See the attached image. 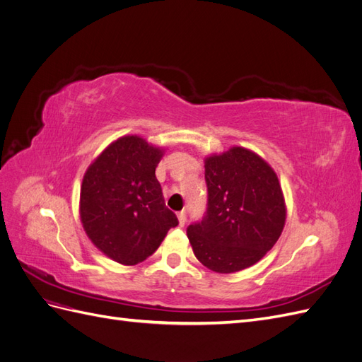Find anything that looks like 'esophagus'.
I'll use <instances>...</instances> for the list:
<instances>
[{
  "mask_svg": "<svg viewBox=\"0 0 362 362\" xmlns=\"http://www.w3.org/2000/svg\"><path fill=\"white\" fill-rule=\"evenodd\" d=\"M178 221H180V225H181V226H184L185 222H187V213H185V210H182V211L178 213Z\"/></svg>",
  "mask_w": 362,
  "mask_h": 362,
  "instance_id": "34e87169",
  "label": "esophagus"
}]
</instances>
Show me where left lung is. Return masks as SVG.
Returning <instances> with one entry per match:
<instances>
[{
  "label": "left lung",
  "instance_id": "obj_1",
  "mask_svg": "<svg viewBox=\"0 0 362 362\" xmlns=\"http://www.w3.org/2000/svg\"><path fill=\"white\" fill-rule=\"evenodd\" d=\"M205 184L204 217L187 226L196 258L217 273L255 264L286 223L276 173L254 152L233 148L205 160Z\"/></svg>",
  "mask_w": 362,
  "mask_h": 362
}]
</instances>
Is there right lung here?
I'll return each mask as SVG.
<instances>
[{"mask_svg":"<svg viewBox=\"0 0 362 362\" xmlns=\"http://www.w3.org/2000/svg\"><path fill=\"white\" fill-rule=\"evenodd\" d=\"M161 156L144 139L127 136L108 146L84 175L80 194L84 231L120 264L145 261L178 225L156 177Z\"/></svg>","mask_w":362,"mask_h":362,"instance_id":"1","label":"right lung"}]
</instances>
